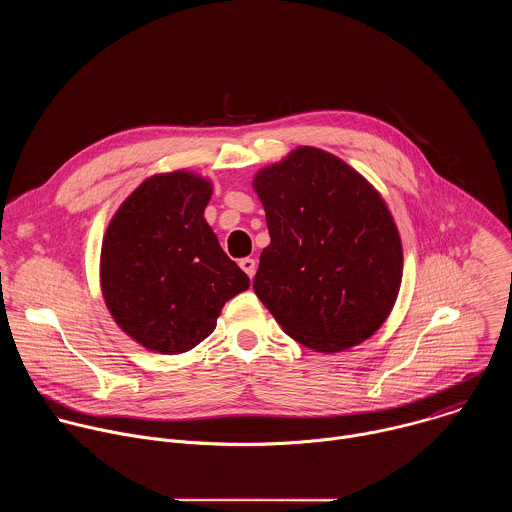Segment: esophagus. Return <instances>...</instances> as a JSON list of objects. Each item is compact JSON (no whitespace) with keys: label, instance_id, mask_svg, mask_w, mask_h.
<instances>
[{"label":"esophagus","instance_id":"esophagus-1","mask_svg":"<svg viewBox=\"0 0 512 512\" xmlns=\"http://www.w3.org/2000/svg\"><path fill=\"white\" fill-rule=\"evenodd\" d=\"M239 265H241V269H243L249 277H253V275H255V271H257V261H255L253 257H245V259H241V261H239Z\"/></svg>","mask_w":512,"mask_h":512}]
</instances>
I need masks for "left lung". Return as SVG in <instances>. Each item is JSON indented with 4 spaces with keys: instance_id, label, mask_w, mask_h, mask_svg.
Returning a JSON list of instances; mask_svg holds the SVG:
<instances>
[{
    "instance_id": "left-lung-1",
    "label": "left lung",
    "mask_w": 512,
    "mask_h": 512,
    "mask_svg": "<svg viewBox=\"0 0 512 512\" xmlns=\"http://www.w3.org/2000/svg\"><path fill=\"white\" fill-rule=\"evenodd\" d=\"M253 188L271 237L253 289L283 332L316 352L371 338L403 275L399 231L381 194L316 148L261 170Z\"/></svg>"
}]
</instances>
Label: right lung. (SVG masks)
Returning <instances> with one entry per match:
<instances>
[{
	"mask_svg": "<svg viewBox=\"0 0 512 512\" xmlns=\"http://www.w3.org/2000/svg\"><path fill=\"white\" fill-rule=\"evenodd\" d=\"M210 196V182L192 172L152 176L119 206L105 233V304L123 332L154 352L200 344L223 306L249 287L204 221Z\"/></svg>",
	"mask_w": 512,
	"mask_h": 512,
	"instance_id": "obj_1",
	"label": "right lung"
}]
</instances>
